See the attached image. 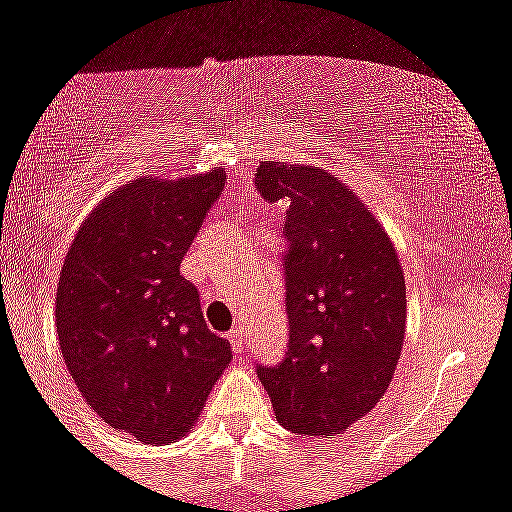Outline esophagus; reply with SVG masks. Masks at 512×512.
Instances as JSON below:
<instances>
[{"label":"esophagus","mask_w":512,"mask_h":512,"mask_svg":"<svg viewBox=\"0 0 512 512\" xmlns=\"http://www.w3.org/2000/svg\"><path fill=\"white\" fill-rule=\"evenodd\" d=\"M228 342H231L233 352L241 354L243 347H246V337H243V329L241 326H236V329H231V334H228Z\"/></svg>","instance_id":"1"}]
</instances>
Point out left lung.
Listing matches in <instances>:
<instances>
[{
    "label": "left lung",
    "mask_w": 512,
    "mask_h": 512,
    "mask_svg": "<svg viewBox=\"0 0 512 512\" xmlns=\"http://www.w3.org/2000/svg\"><path fill=\"white\" fill-rule=\"evenodd\" d=\"M256 188L284 201L289 349L256 367L281 425L339 435L392 382L405 342V274L382 223L339 178L261 160Z\"/></svg>",
    "instance_id": "obj_1"
}]
</instances>
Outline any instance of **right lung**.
I'll list each match as a JSON object with an SVG mask.
<instances>
[{
  "label": "right lung",
  "mask_w": 512,
  "mask_h": 512,
  "mask_svg": "<svg viewBox=\"0 0 512 512\" xmlns=\"http://www.w3.org/2000/svg\"><path fill=\"white\" fill-rule=\"evenodd\" d=\"M223 186L226 170L130 180L82 223L62 266L55 319L67 369L90 410L148 445L191 432L233 357L180 274Z\"/></svg>",
  "instance_id": "1"
}]
</instances>
